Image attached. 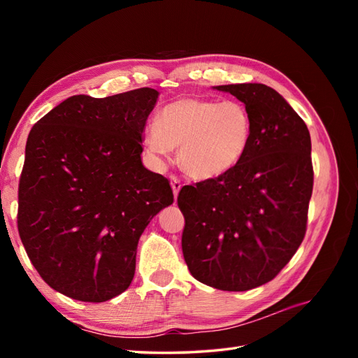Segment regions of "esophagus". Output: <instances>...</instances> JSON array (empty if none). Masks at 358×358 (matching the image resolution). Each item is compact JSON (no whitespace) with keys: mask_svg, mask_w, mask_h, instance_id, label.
Instances as JSON below:
<instances>
[{"mask_svg":"<svg viewBox=\"0 0 358 358\" xmlns=\"http://www.w3.org/2000/svg\"><path fill=\"white\" fill-rule=\"evenodd\" d=\"M170 183H171V189H173V194H175V197H178V194L182 188V183H180V179L178 176H170Z\"/></svg>","mask_w":358,"mask_h":358,"instance_id":"esophagus-1","label":"esophagus"}]
</instances>
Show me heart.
<instances>
[{
	"mask_svg": "<svg viewBox=\"0 0 358 358\" xmlns=\"http://www.w3.org/2000/svg\"><path fill=\"white\" fill-rule=\"evenodd\" d=\"M252 133V116L243 103L188 96L162 107L157 122L145 127L143 145L157 159L179 148V162L187 175L209 180L241 164Z\"/></svg>",
	"mask_w": 358,
	"mask_h": 358,
	"instance_id": "b5f03b06",
	"label": "heart"
}]
</instances>
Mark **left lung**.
I'll list each match as a JSON object with an SVG mask.
<instances>
[{
  "instance_id": "left-lung-1",
  "label": "left lung",
  "mask_w": 358,
  "mask_h": 358,
  "mask_svg": "<svg viewBox=\"0 0 358 358\" xmlns=\"http://www.w3.org/2000/svg\"><path fill=\"white\" fill-rule=\"evenodd\" d=\"M242 101L252 116L246 157L224 176L187 185L182 252L191 275L222 291L272 280L306 233L313 170L306 124L263 83L213 86Z\"/></svg>"
}]
</instances>
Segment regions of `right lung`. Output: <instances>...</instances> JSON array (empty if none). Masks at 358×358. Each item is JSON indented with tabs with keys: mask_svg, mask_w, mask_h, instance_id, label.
<instances>
[{
	"mask_svg": "<svg viewBox=\"0 0 358 358\" xmlns=\"http://www.w3.org/2000/svg\"><path fill=\"white\" fill-rule=\"evenodd\" d=\"M158 95H73L31 128L17 230L32 266L64 296L100 303L124 292L140 236L173 203L169 180L140 158Z\"/></svg>",
	"mask_w": 358,
	"mask_h": 358,
	"instance_id": "obj_1",
	"label": "right lung"
}]
</instances>
